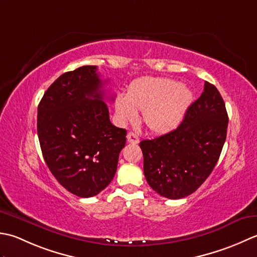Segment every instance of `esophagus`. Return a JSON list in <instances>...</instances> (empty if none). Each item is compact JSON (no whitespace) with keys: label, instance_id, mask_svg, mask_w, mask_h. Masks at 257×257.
<instances>
[{"label":"esophagus","instance_id":"esophagus-1","mask_svg":"<svg viewBox=\"0 0 257 257\" xmlns=\"http://www.w3.org/2000/svg\"><path fill=\"white\" fill-rule=\"evenodd\" d=\"M126 139H127V142L128 143H132V144H138L140 142V138L135 133H133V132L127 133Z\"/></svg>","mask_w":257,"mask_h":257}]
</instances>
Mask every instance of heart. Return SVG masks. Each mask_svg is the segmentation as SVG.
Returning a JSON list of instances; mask_svg holds the SVG:
<instances>
[{"label": "heart", "instance_id": "b5f03b06", "mask_svg": "<svg viewBox=\"0 0 257 257\" xmlns=\"http://www.w3.org/2000/svg\"><path fill=\"white\" fill-rule=\"evenodd\" d=\"M191 102L192 92L186 85L170 78L145 77L116 98L115 109L122 121L134 119L136 111H142L143 122L152 132L166 133L177 126Z\"/></svg>", "mask_w": 257, "mask_h": 257}]
</instances>
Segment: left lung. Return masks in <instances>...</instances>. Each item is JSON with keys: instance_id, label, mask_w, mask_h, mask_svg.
Listing matches in <instances>:
<instances>
[{"instance_id": "8db88e82", "label": "left lung", "mask_w": 257, "mask_h": 257, "mask_svg": "<svg viewBox=\"0 0 257 257\" xmlns=\"http://www.w3.org/2000/svg\"><path fill=\"white\" fill-rule=\"evenodd\" d=\"M227 124L221 94L205 82L202 95L188 106L177 128L140 143L149 185L171 200L194 193L217 163L226 140Z\"/></svg>"}]
</instances>
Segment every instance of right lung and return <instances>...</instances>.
Instances as JSON below:
<instances>
[{"label": "right lung", "mask_w": 257, "mask_h": 257, "mask_svg": "<svg viewBox=\"0 0 257 257\" xmlns=\"http://www.w3.org/2000/svg\"><path fill=\"white\" fill-rule=\"evenodd\" d=\"M103 82L94 65L62 74L38 107V135L46 165L80 197L103 191L115 175L126 130L109 121Z\"/></svg>", "instance_id": "right-lung-1"}]
</instances>
